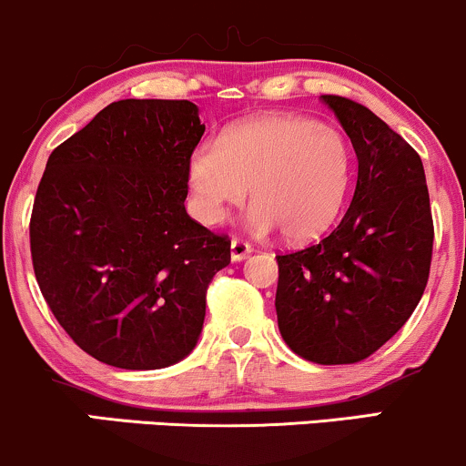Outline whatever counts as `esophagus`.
<instances>
[{"label": "esophagus", "mask_w": 466, "mask_h": 466, "mask_svg": "<svg viewBox=\"0 0 466 466\" xmlns=\"http://www.w3.org/2000/svg\"><path fill=\"white\" fill-rule=\"evenodd\" d=\"M250 255V246L246 244V242H242V239H231V259L233 261H242V259H246V257Z\"/></svg>", "instance_id": "esophagus-1"}]
</instances>
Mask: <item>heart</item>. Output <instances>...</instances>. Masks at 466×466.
Instances as JSON below:
<instances>
[{"label":"heart","mask_w":466,"mask_h":466,"mask_svg":"<svg viewBox=\"0 0 466 466\" xmlns=\"http://www.w3.org/2000/svg\"><path fill=\"white\" fill-rule=\"evenodd\" d=\"M351 177L347 137L303 115H264L235 124L220 144L196 147L187 166L198 220L220 224L250 187L253 231L281 228L288 242H309L336 222Z\"/></svg>","instance_id":"heart-1"}]
</instances>
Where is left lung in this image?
<instances>
[{"mask_svg":"<svg viewBox=\"0 0 466 466\" xmlns=\"http://www.w3.org/2000/svg\"><path fill=\"white\" fill-rule=\"evenodd\" d=\"M358 157L342 222L303 250L277 255V320L294 353L355 364L406 325L428 286L434 222L414 147L362 104L320 96Z\"/></svg>","mask_w":466,"mask_h":466,"instance_id":"obj_1","label":"left lung"}]
</instances>
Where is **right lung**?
Instances as JSON below:
<instances>
[{
	"label": "right lung",
	"instance_id": "add662e5",
	"mask_svg": "<svg viewBox=\"0 0 466 466\" xmlns=\"http://www.w3.org/2000/svg\"><path fill=\"white\" fill-rule=\"evenodd\" d=\"M205 133L189 100H119L47 158L30 220L43 299L85 353L155 370L194 351L231 239L185 211Z\"/></svg>",
	"mask_w": 466,
	"mask_h": 466
}]
</instances>
